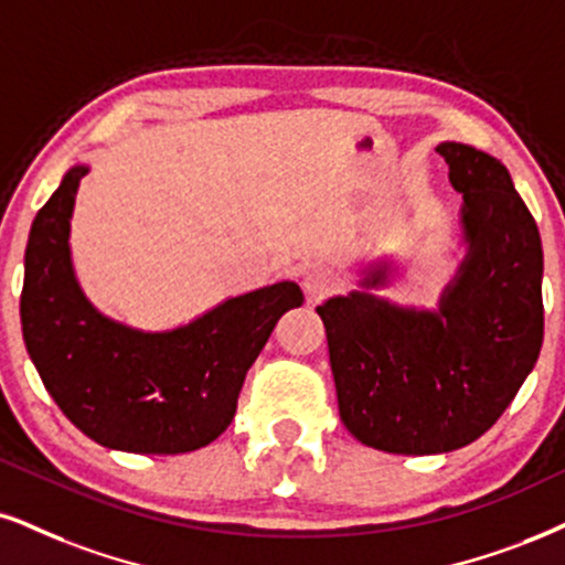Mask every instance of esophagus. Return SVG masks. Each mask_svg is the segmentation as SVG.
Returning a JSON list of instances; mask_svg holds the SVG:
<instances>
[{
    "label": "esophagus",
    "instance_id": "esophagus-1",
    "mask_svg": "<svg viewBox=\"0 0 565 565\" xmlns=\"http://www.w3.org/2000/svg\"><path fill=\"white\" fill-rule=\"evenodd\" d=\"M340 288V277L327 267H315L303 277V290L309 301H322V298L332 296Z\"/></svg>",
    "mask_w": 565,
    "mask_h": 565
}]
</instances>
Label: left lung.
Here are the masks:
<instances>
[{
    "instance_id": "1",
    "label": "left lung",
    "mask_w": 565,
    "mask_h": 565,
    "mask_svg": "<svg viewBox=\"0 0 565 565\" xmlns=\"http://www.w3.org/2000/svg\"><path fill=\"white\" fill-rule=\"evenodd\" d=\"M463 193L466 256L437 309L374 296L395 267L322 306L340 419L359 443L435 456L475 443L516 398L542 348V241L505 164L475 146H437Z\"/></svg>"
}]
</instances>
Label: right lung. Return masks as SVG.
Here are the masks:
<instances>
[{
    "mask_svg": "<svg viewBox=\"0 0 565 565\" xmlns=\"http://www.w3.org/2000/svg\"><path fill=\"white\" fill-rule=\"evenodd\" d=\"M88 164L70 167L39 209L25 246L23 340L62 414L104 448L175 456L217 440L277 319L303 303L282 280L227 298L175 330L104 317L70 259V220Z\"/></svg>",
    "mask_w": 565,
    "mask_h": 565,
    "instance_id": "obj_1",
    "label": "right lung"
}]
</instances>
